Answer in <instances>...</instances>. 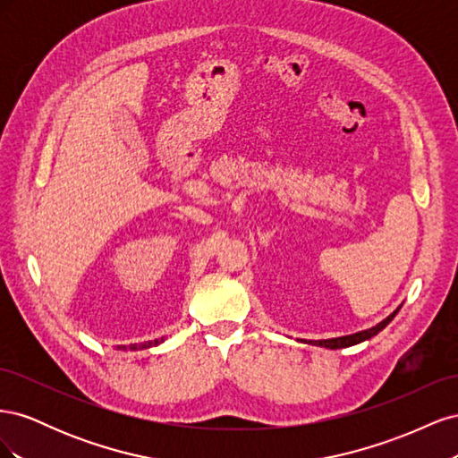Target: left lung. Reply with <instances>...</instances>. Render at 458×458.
Listing matches in <instances>:
<instances>
[{"label":"left lung","mask_w":458,"mask_h":458,"mask_svg":"<svg viewBox=\"0 0 458 458\" xmlns=\"http://www.w3.org/2000/svg\"><path fill=\"white\" fill-rule=\"evenodd\" d=\"M401 310V306L392 313L387 315L382 323H378L377 327L372 328H367V330H361V332H355V335H350V336H340V338H328V340H310L308 344L311 345H321V348H327V350H342V348H350V345H355V344H361L365 340H370L372 336H377L380 330H384L387 325L392 323V318L397 315V311Z\"/></svg>","instance_id":"left-lung-1"}]
</instances>
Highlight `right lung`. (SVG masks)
Listing matches in <instances>:
<instances>
[{
  "label": "right lung",
  "mask_w": 458,
  "mask_h": 458,
  "mask_svg": "<svg viewBox=\"0 0 458 458\" xmlns=\"http://www.w3.org/2000/svg\"><path fill=\"white\" fill-rule=\"evenodd\" d=\"M164 338L160 340H152V342H143V344H130V345H118V350H147V348H152V345H158L162 344Z\"/></svg>",
  "instance_id": "1"
}]
</instances>
